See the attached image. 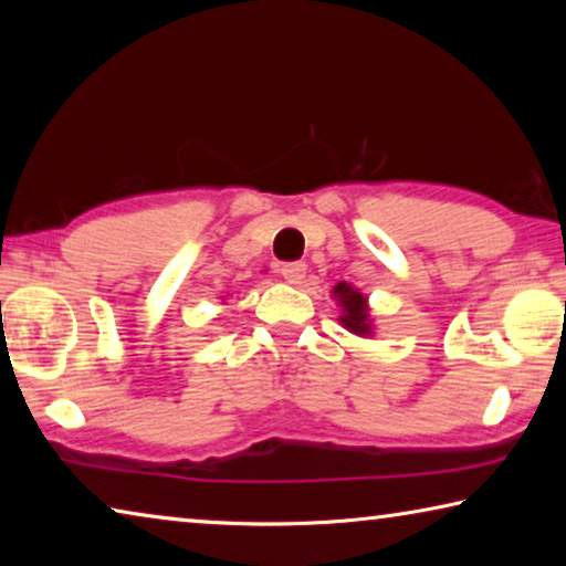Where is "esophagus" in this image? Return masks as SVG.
I'll return each instance as SVG.
<instances>
[{"label": "esophagus", "instance_id": "34e87169", "mask_svg": "<svg viewBox=\"0 0 566 566\" xmlns=\"http://www.w3.org/2000/svg\"><path fill=\"white\" fill-rule=\"evenodd\" d=\"M280 274H282L284 280L290 282V284H300V282L304 280V276H306V264H302V262H290V264H282Z\"/></svg>", "mask_w": 566, "mask_h": 566}]
</instances>
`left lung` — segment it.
<instances>
[{
  "label": "left lung",
  "instance_id": "obj_1",
  "mask_svg": "<svg viewBox=\"0 0 566 566\" xmlns=\"http://www.w3.org/2000/svg\"><path fill=\"white\" fill-rule=\"evenodd\" d=\"M334 296H337L339 304H342V324L347 327L349 332L354 334H369V322H367V300L357 292L352 290L349 284L339 282L337 286H334Z\"/></svg>",
  "mask_w": 566,
  "mask_h": 566
}]
</instances>
